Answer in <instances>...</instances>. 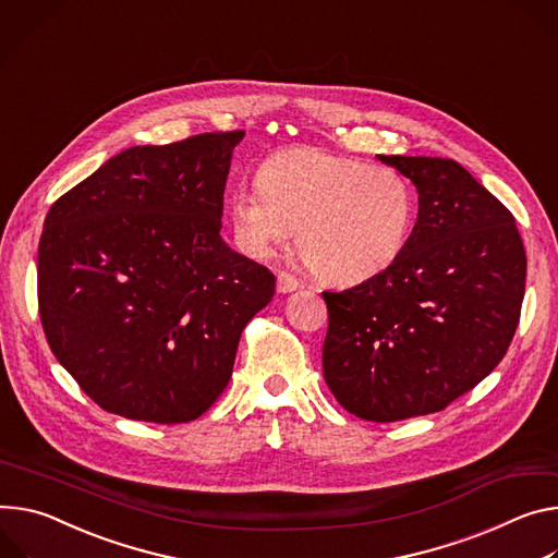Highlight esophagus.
<instances>
[{
	"label": "esophagus",
	"instance_id": "obj_1",
	"mask_svg": "<svg viewBox=\"0 0 558 558\" xmlns=\"http://www.w3.org/2000/svg\"><path fill=\"white\" fill-rule=\"evenodd\" d=\"M276 289H278V293H291V291L300 289V280H295L293 276L280 271L278 278H276Z\"/></svg>",
	"mask_w": 558,
	"mask_h": 558
}]
</instances>
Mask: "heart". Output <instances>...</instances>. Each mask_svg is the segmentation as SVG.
I'll list each match as a JSON object with an SVG mask.
<instances>
[{"instance_id":"1","label":"heart","mask_w":558,"mask_h":558,"mask_svg":"<svg viewBox=\"0 0 558 558\" xmlns=\"http://www.w3.org/2000/svg\"><path fill=\"white\" fill-rule=\"evenodd\" d=\"M256 184L229 197L235 242L253 258L271 256L298 229L312 271L353 284L387 269L408 242L414 197L393 169L295 146L267 158Z\"/></svg>"}]
</instances>
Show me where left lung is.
Segmentation results:
<instances>
[{
	"label": "left lung",
	"mask_w": 558,
	"mask_h": 558,
	"mask_svg": "<svg viewBox=\"0 0 558 558\" xmlns=\"http://www.w3.org/2000/svg\"><path fill=\"white\" fill-rule=\"evenodd\" d=\"M412 180L418 218L398 258L325 291V380L342 408L391 423L445 410L508 351L525 293L514 216L459 162L378 156Z\"/></svg>",
	"instance_id": "8db88e82"
}]
</instances>
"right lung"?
<instances>
[{
	"label": "right lung",
	"instance_id": "obj_1",
	"mask_svg": "<svg viewBox=\"0 0 558 558\" xmlns=\"http://www.w3.org/2000/svg\"><path fill=\"white\" fill-rule=\"evenodd\" d=\"M242 131L131 146L50 207L37 251L46 340L99 408L189 423L229 385L274 274L220 235Z\"/></svg>",
	"mask_w": 558,
	"mask_h": 558
}]
</instances>
